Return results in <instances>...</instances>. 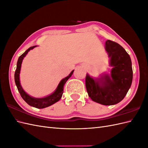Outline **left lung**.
<instances>
[{"label": "left lung", "mask_w": 148, "mask_h": 148, "mask_svg": "<svg viewBox=\"0 0 148 148\" xmlns=\"http://www.w3.org/2000/svg\"><path fill=\"white\" fill-rule=\"evenodd\" d=\"M106 50L113 67L110 75H105L99 81L87 74L85 84L92 101L112 105L121 101L127 93L132 82L133 71L129 55L119 44L108 40L106 42Z\"/></svg>", "instance_id": "1"}]
</instances>
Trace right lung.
<instances>
[{"instance_id":"add662e5","label":"right lung","mask_w":148,"mask_h":148,"mask_svg":"<svg viewBox=\"0 0 148 148\" xmlns=\"http://www.w3.org/2000/svg\"><path fill=\"white\" fill-rule=\"evenodd\" d=\"M35 47L36 46L29 47L28 49L26 50L25 52H24L21 56L19 57L18 62H17V67H16V69L14 74V81H15V83L17 86V88H18V91L19 92L21 96L23 99L27 103V104L37 108H44L54 104L55 103L57 102L61 98L64 92V85L66 84L67 81L71 77L72 74H73L74 71H72L68 76L63 79L60 82V83L58 84L56 91H55L53 93L49 95V97H47L45 98H35L30 97V96L26 94V92L24 91L21 86L20 85L19 73H20L21 66V63H22L23 58L26 56V55L30 50L33 49V48H35Z\"/></svg>"}]
</instances>
